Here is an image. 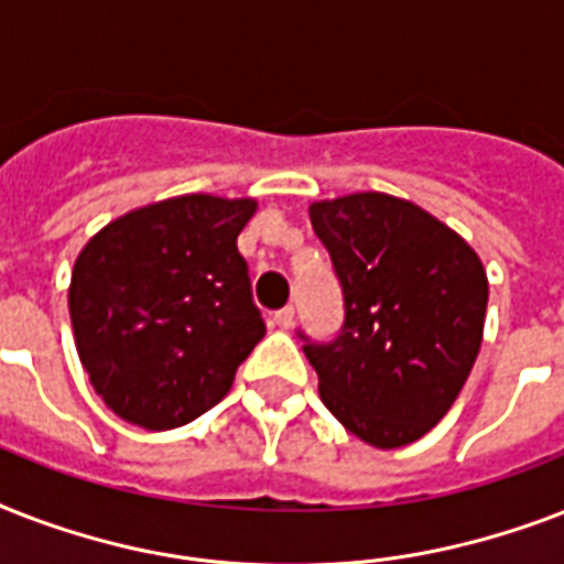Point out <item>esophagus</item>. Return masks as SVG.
Here are the masks:
<instances>
[{
  "instance_id": "obj_1",
  "label": "esophagus",
  "mask_w": 564,
  "mask_h": 564,
  "mask_svg": "<svg viewBox=\"0 0 564 564\" xmlns=\"http://www.w3.org/2000/svg\"><path fill=\"white\" fill-rule=\"evenodd\" d=\"M272 322H274V325H278V327H281V330H290L292 322H295V310H292V307L278 310V313H274Z\"/></svg>"
}]
</instances>
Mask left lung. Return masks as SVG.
I'll return each instance as SVG.
<instances>
[{
    "label": "left lung",
    "mask_w": 564,
    "mask_h": 564,
    "mask_svg": "<svg viewBox=\"0 0 564 564\" xmlns=\"http://www.w3.org/2000/svg\"><path fill=\"white\" fill-rule=\"evenodd\" d=\"M310 221L343 283L334 343L304 354L318 394L345 430L401 447L445 419L480 354L489 281L445 221L386 193L310 204Z\"/></svg>",
    "instance_id": "1"
}]
</instances>
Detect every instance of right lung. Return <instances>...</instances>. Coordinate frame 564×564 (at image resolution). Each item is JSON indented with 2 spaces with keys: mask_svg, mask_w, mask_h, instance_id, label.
I'll use <instances>...</instances> for the list:
<instances>
[{
  "mask_svg": "<svg viewBox=\"0 0 564 564\" xmlns=\"http://www.w3.org/2000/svg\"><path fill=\"white\" fill-rule=\"evenodd\" d=\"M254 198L178 195L119 216L69 281L75 348L101 401L145 430L189 424L263 339L239 230Z\"/></svg>",
  "mask_w": 564,
  "mask_h": 564,
  "instance_id": "add662e5",
  "label": "right lung"
}]
</instances>
